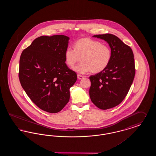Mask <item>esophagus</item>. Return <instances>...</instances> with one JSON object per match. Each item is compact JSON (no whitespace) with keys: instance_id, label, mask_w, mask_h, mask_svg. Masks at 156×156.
<instances>
[{"instance_id":"34e87169","label":"esophagus","mask_w":156,"mask_h":156,"mask_svg":"<svg viewBox=\"0 0 156 156\" xmlns=\"http://www.w3.org/2000/svg\"><path fill=\"white\" fill-rule=\"evenodd\" d=\"M77 76H78V78L79 80H81V79L84 78V76H83L81 75H77Z\"/></svg>"}]
</instances>
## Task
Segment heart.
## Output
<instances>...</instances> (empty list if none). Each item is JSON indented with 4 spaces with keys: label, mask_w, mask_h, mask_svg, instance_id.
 I'll return each instance as SVG.
<instances>
[{
    "label": "heart",
    "mask_w": 156,
    "mask_h": 156,
    "mask_svg": "<svg viewBox=\"0 0 156 156\" xmlns=\"http://www.w3.org/2000/svg\"><path fill=\"white\" fill-rule=\"evenodd\" d=\"M81 58L82 62L73 68L77 73L84 74L92 71L100 73L108 66L112 51L107 45L90 38H82L74 44V49L68 47L64 52V59L68 67H74Z\"/></svg>",
    "instance_id": "heart-1"
}]
</instances>
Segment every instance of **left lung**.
<instances>
[{
    "label": "left lung",
    "mask_w": 156,
    "mask_h": 156,
    "mask_svg": "<svg viewBox=\"0 0 156 156\" xmlns=\"http://www.w3.org/2000/svg\"><path fill=\"white\" fill-rule=\"evenodd\" d=\"M106 41L111 48V61L104 71L90 75L89 97L98 108H112L125 98L133 81V52L119 38L111 34L94 35Z\"/></svg>",
    "instance_id": "1"
}]
</instances>
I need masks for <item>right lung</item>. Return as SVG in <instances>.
I'll return each instance as SVG.
<instances>
[{
	"label": "right lung",
	"instance_id": "add662e5",
	"mask_svg": "<svg viewBox=\"0 0 156 156\" xmlns=\"http://www.w3.org/2000/svg\"><path fill=\"white\" fill-rule=\"evenodd\" d=\"M69 40L64 35L40 36L20 56L19 77L23 88L34 104L49 113L64 108L77 80L65 62Z\"/></svg>",
	"mask_w": 156,
	"mask_h": 156
}]
</instances>
